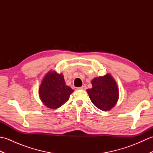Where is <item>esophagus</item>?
<instances>
[{
  "label": "esophagus",
  "mask_w": 153,
  "mask_h": 153,
  "mask_svg": "<svg viewBox=\"0 0 153 153\" xmlns=\"http://www.w3.org/2000/svg\"><path fill=\"white\" fill-rule=\"evenodd\" d=\"M78 89H81V90H86V89H87V87L85 86V85H83L82 87H78V88H77Z\"/></svg>",
  "instance_id": "34e87169"
}]
</instances>
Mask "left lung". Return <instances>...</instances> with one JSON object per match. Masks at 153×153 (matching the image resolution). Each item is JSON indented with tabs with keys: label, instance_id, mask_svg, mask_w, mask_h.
<instances>
[{
	"label": "left lung",
	"instance_id": "1",
	"mask_svg": "<svg viewBox=\"0 0 153 153\" xmlns=\"http://www.w3.org/2000/svg\"><path fill=\"white\" fill-rule=\"evenodd\" d=\"M91 84L92 88L87 89V92L93 105L103 111L112 108L119 97L118 86L113 77L107 74L94 78Z\"/></svg>",
	"mask_w": 153,
	"mask_h": 153
}]
</instances>
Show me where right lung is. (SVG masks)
Wrapping results in <instances>:
<instances>
[{
    "mask_svg": "<svg viewBox=\"0 0 153 153\" xmlns=\"http://www.w3.org/2000/svg\"><path fill=\"white\" fill-rule=\"evenodd\" d=\"M74 90L65 83L64 76L55 71L45 75L39 89L41 101L51 109H56L66 102Z\"/></svg>",
    "mask_w": 153,
    "mask_h": 153,
    "instance_id": "add662e5",
    "label": "right lung"
}]
</instances>
